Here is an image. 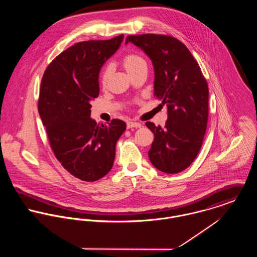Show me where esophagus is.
<instances>
[{
	"mask_svg": "<svg viewBox=\"0 0 257 257\" xmlns=\"http://www.w3.org/2000/svg\"><path fill=\"white\" fill-rule=\"evenodd\" d=\"M126 126L127 128H133V127H141L142 124L140 122H137V121H127L126 123Z\"/></svg>",
	"mask_w": 257,
	"mask_h": 257,
	"instance_id": "esophagus-1",
	"label": "esophagus"
}]
</instances>
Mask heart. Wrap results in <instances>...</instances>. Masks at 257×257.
Returning a JSON list of instances; mask_svg holds the SVG:
<instances>
[{
    "mask_svg": "<svg viewBox=\"0 0 257 257\" xmlns=\"http://www.w3.org/2000/svg\"><path fill=\"white\" fill-rule=\"evenodd\" d=\"M121 64H122L123 68L130 74L135 73L140 68L147 66V62H146L145 58L135 52H131V53H127L126 55H124L121 59ZM110 70L109 67H105L101 71L100 81H101L102 85L105 86L107 84L109 77H110Z\"/></svg>",
    "mask_w": 257,
    "mask_h": 257,
    "instance_id": "obj_1",
    "label": "heart"
}]
</instances>
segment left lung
<instances>
[{
	"label": "left lung",
	"instance_id": "left-lung-1",
	"mask_svg": "<svg viewBox=\"0 0 257 257\" xmlns=\"http://www.w3.org/2000/svg\"><path fill=\"white\" fill-rule=\"evenodd\" d=\"M143 49L154 68V96L166 105L165 126L147 121L154 141L148 151L152 165L174 174L185 170L203 145L209 114V89L189 49L175 37L146 34L128 36Z\"/></svg>",
	"mask_w": 257,
	"mask_h": 257
}]
</instances>
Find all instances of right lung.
<instances>
[{
	"label": "right lung",
	"instance_id": "right-lung-1",
	"mask_svg": "<svg viewBox=\"0 0 257 257\" xmlns=\"http://www.w3.org/2000/svg\"><path fill=\"white\" fill-rule=\"evenodd\" d=\"M123 35L75 43L61 52L42 76L38 112L55 157L76 178L94 182L110 172L115 145L126 128L91 118L90 102L99 96V73L118 49Z\"/></svg>",
	"mask_w": 257,
	"mask_h": 257
}]
</instances>
